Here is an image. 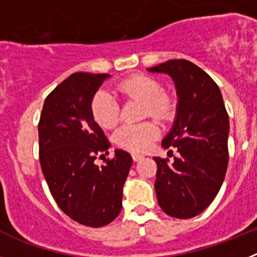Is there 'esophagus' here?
<instances>
[{
	"instance_id": "34e87169",
	"label": "esophagus",
	"mask_w": 257,
	"mask_h": 257,
	"mask_svg": "<svg viewBox=\"0 0 257 257\" xmlns=\"http://www.w3.org/2000/svg\"><path fill=\"white\" fill-rule=\"evenodd\" d=\"M142 158H144V156L143 154H138V153H133V160L135 161V162H138V161H140Z\"/></svg>"
}]
</instances>
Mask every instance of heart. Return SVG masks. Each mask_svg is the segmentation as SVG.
Wrapping results in <instances>:
<instances>
[{"label":"heart","instance_id":"obj_1","mask_svg":"<svg viewBox=\"0 0 257 257\" xmlns=\"http://www.w3.org/2000/svg\"><path fill=\"white\" fill-rule=\"evenodd\" d=\"M117 90L126 96L134 97L144 103V114L154 118H166L171 110L169 96L161 92V85L152 77L136 74L118 83ZM91 113L94 119L103 128H113L118 122V105L115 100L104 90L97 91L91 100ZM158 136V128L152 122L123 124L114 135L115 144L122 149L143 153L151 147Z\"/></svg>","mask_w":257,"mask_h":257}]
</instances>
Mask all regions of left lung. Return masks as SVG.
Listing matches in <instances>:
<instances>
[{"instance_id":"8db88e82","label":"left lung","mask_w":257,"mask_h":257,"mask_svg":"<svg viewBox=\"0 0 257 257\" xmlns=\"http://www.w3.org/2000/svg\"><path fill=\"white\" fill-rule=\"evenodd\" d=\"M148 72L169 74L178 95L175 121L162 147H175L179 157L172 163L154 157L158 205L170 216L190 219L211 205L225 179L228 113L219 86L190 61L169 60Z\"/></svg>"}]
</instances>
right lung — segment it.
Here are the masks:
<instances>
[{"label":"right lung","mask_w":257,"mask_h":257,"mask_svg":"<svg viewBox=\"0 0 257 257\" xmlns=\"http://www.w3.org/2000/svg\"><path fill=\"white\" fill-rule=\"evenodd\" d=\"M110 74L78 72L56 86L44 103L38 123L40 163L60 210L91 228L112 222L122 208V192L133 157L115 149L96 166L110 143L91 113V100Z\"/></svg>","instance_id":"1"}]
</instances>
